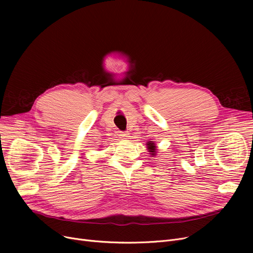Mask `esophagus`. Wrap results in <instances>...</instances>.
Returning a JSON list of instances; mask_svg holds the SVG:
<instances>
[{"instance_id": "1", "label": "esophagus", "mask_w": 253, "mask_h": 253, "mask_svg": "<svg viewBox=\"0 0 253 253\" xmlns=\"http://www.w3.org/2000/svg\"><path fill=\"white\" fill-rule=\"evenodd\" d=\"M123 139H128L130 137V133L129 132H121V134H120Z\"/></svg>"}]
</instances>
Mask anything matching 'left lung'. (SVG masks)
Instances as JSON below:
<instances>
[{
    "instance_id": "8db88e82",
    "label": "left lung",
    "mask_w": 253,
    "mask_h": 253,
    "mask_svg": "<svg viewBox=\"0 0 253 253\" xmlns=\"http://www.w3.org/2000/svg\"><path fill=\"white\" fill-rule=\"evenodd\" d=\"M147 145H148V150L151 153V155L155 156L156 155V151H157L155 142L154 141H149V142H147Z\"/></svg>"
}]
</instances>
